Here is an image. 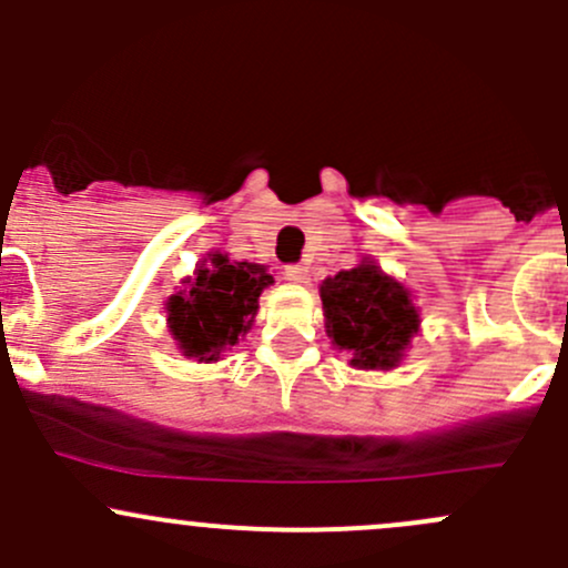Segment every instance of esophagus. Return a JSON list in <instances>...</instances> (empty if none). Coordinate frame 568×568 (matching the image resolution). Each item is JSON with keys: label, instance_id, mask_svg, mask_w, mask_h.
Returning <instances> with one entry per match:
<instances>
[{"label": "esophagus", "instance_id": "34e87169", "mask_svg": "<svg viewBox=\"0 0 568 568\" xmlns=\"http://www.w3.org/2000/svg\"><path fill=\"white\" fill-rule=\"evenodd\" d=\"M285 277L291 280V283H307V266H302V263H294V266H285Z\"/></svg>", "mask_w": 568, "mask_h": 568}]
</instances>
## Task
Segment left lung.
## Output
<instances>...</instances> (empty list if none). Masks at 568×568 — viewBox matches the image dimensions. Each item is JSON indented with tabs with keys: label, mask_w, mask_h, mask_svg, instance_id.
Segmentation results:
<instances>
[{
	"label": "left lung",
	"mask_w": 568,
	"mask_h": 568,
	"mask_svg": "<svg viewBox=\"0 0 568 568\" xmlns=\"http://www.w3.org/2000/svg\"><path fill=\"white\" fill-rule=\"evenodd\" d=\"M324 326L332 346L352 354L357 371H393L404 363L420 332V311L412 291L374 257L343 268L318 285Z\"/></svg>",
	"instance_id": "1"
}]
</instances>
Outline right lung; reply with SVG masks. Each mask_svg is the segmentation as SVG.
<instances>
[{
  "label": "right lung",
  "mask_w": 568,
  "mask_h": 568,
  "mask_svg": "<svg viewBox=\"0 0 568 568\" xmlns=\"http://www.w3.org/2000/svg\"><path fill=\"white\" fill-rule=\"evenodd\" d=\"M274 283L263 263L231 261L227 252H209L181 288L164 302L168 332L186 359L220 363L222 354L252 329L257 300Z\"/></svg>",
  "instance_id": "1"
}]
</instances>
